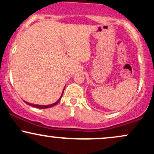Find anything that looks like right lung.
I'll use <instances>...</instances> for the list:
<instances>
[{
    "instance_id": "1",
    "label": "right lung",
    "mask_w": 154,
    "mask_h": 154,
    "mask_svg": "<svg viewBox=\"0 0 154 154\" xmlns=\"http://www.w3.org/2000/svg\"><path fill=\"white\" fill-rule=\"evenodd\" d=\"M63 91H64V89H63ZM63 92H62V94H61V97H60V98H59V99L56 102V103H52V104H50V105H46V106H43V105H36V104L29 103H28V102H26V101H24V102H25L26 103H27L28 105H29V106H33V107H35V108H38V109H47V108H50V107H52V106H54L56 105V104H57L58 103H59V102L60 101V100H61V97H62V95H63Z\"/></svg>"
}]
</instances>
